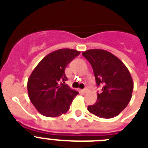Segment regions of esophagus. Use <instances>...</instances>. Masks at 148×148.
Returning a JSON list of instances; mask_svg holds the SVG:
<instances>
[{"label": "esophagus", "mask_w": 148, "mask_h": 148, "mask_svg": "<svg viewBox=\"0 0 148 148\" xmlns=\"http://www.w3.org/2000/svg\"><path fill=\"white\" fill-rule=\"evenodd\" d=\"M88 91V88H87V87H86L85 88H84V89H83V92L84 93H87Z\"/></svg>", "instance_id": "esophagus-1"}]
</instances>
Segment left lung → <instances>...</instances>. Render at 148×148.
Returning <instances> with one entry per match:
<instances>
[{
  "label": "left lung",
  "instance_id": "left-lung-1",
  "mask_svg": "<svg viewBox=\"0 0 148 148\" xmlns=\"http://www.w3.org/2000/svg\"><path fill=\"white\" fill-rule=\"evenodd\" d=\"M90 62L97 86H102L97 100L88 110L101 118H112L119 114L130 102L134 83L128 69L113 53L101 49L82 53Z\"/></svg>",
  "mask_w": 148,
  "mask_h": 148
}]
</instances>
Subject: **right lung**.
I'll list each match as a JSON object with an SVG mask.
<instances>
[{"mask_svg": "<svg viewBox=\"0 0 148 148\" xmlns=\"http://www.w3.org/2000/svg\"><path fill=\"white\" fill-rule=\"evenodd\" d=\"M74 49H59L45 56L34 69L27 81L31 103L45 117H54L69 110L78 92L65 84V68L80 54Z\"/></svg>", "mask_w": 148, "mask_h": 148, "instance_id": "add662e5", "label": "right lung"}]
</instances>
